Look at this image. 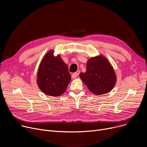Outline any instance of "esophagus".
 <instances>
[{
	"label": "esophagus",
	"instance_id": "obj_1",
	"mask_svg": "<svg viewBox=\"0 0 147 147\" xmlns=\"http://www.w3.org/2000/svg\"><path fill=\"white\" fill-rule=\"evenodd\" d=\"M80 73V71L79 70H78V71H77L76 72L72 74V78H76L77 76L79 75Z\"/></svg>",
	"mask_w": 147,
	"mask_h": 147
}]
</instances>
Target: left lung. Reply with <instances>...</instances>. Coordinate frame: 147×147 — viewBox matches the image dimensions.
<instances>
[{"label":"left lung","instance_id":"1","mask_svg":"<svg viewBox=\"0 0 147 147\" xmlns=\"http://www.w3.org/2000/svg\"><path fill=\"white\" fill-rule=\"evenodd\" d=\"M80 77L89 90L97 95L111 91L116 82V77L112 66L102 56L89 59L86 71L81 73Z\"/></svg>","mask_w":147,"mask_h":147}]
</instances>
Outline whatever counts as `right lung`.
Returning a JSON list of instances; mask_svg holds the SVG:
<instances>
[{
  "mask_svg": "<svg viewBox=\"0 0 147 147\" xmlns=\"http://www.w3.org/2000/svg\"><path fill=\"white\" fill-rule=\"evenodd\" d=\"M51 51L41 61L37 72V84L45 94L58 96L64 93L71 80L66 64L58 55H53Z\"/></svg>",
  "mask_w": 147,
  "mask_h": 147,
  "instance_id": "1",
  "label": "right lung"
}]
</instances>
